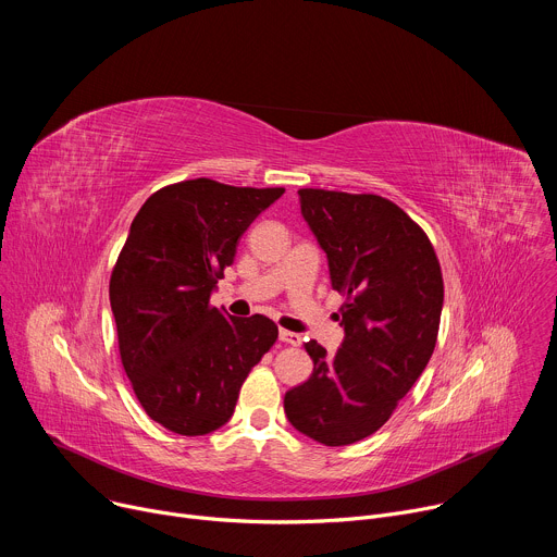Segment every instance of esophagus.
<instances>
[{
    "instance_id": "34e87169",
    "label": "esophagus",
    "mask_w": 557,
    "mask_h": 557,
    "mask_svg": "<svg viewBox=\"0 0 557 557\" xmlns=\"http://www.w3.org/2000/svg\"><path fill=\"white\" fill-rule=\"evenodd\" d=\"M280 342L288 344V346H299L301 344V337L297 333H290V331H284L280 329Z\"/></svg>"
}]
</instances>
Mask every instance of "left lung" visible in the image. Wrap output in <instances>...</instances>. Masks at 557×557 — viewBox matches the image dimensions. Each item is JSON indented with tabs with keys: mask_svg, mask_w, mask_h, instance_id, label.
<instances>
[{
	"mask_svg": "<svg viewBox=\"0 0 557 557\" xmlns=\"http://www.w3.org/2000/svg\"><path fill=\"white\" fill-rule=\"evenodd\" d=\"M301 215L329 256L342 304L344 344L329 357L314 339V368L284 396L295 430L329 447L387 423L425 370L438 337L443 273L425 231L376 194L299 189Z\"/></svg>",
	"mask_w": 557,
	"mask_h": 557,
	"instance_id": "8db88e82",
	"label": "left lung"
}]
</instances>
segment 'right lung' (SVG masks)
<instances>
[{
  "instance_id": "add662e5",
  "label": "right lung",
  "mask_w": 557,
  "mask_h": 557,
  "mask_svg": "<svg viewBox=\"0 0 557 557\" xmlns=\"http://www.w3.org/2000/svg\"><path fill=\"white\" fill-rule=\"evenodd\" d=\"M282 194L183 181L151 194L129 226L110 277L121 363L147 417L174 434L222 428L277 339L269 317H231L209 299L243 233Z\"/></svg>"
}]
</instances>
